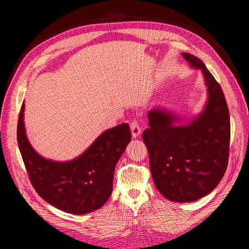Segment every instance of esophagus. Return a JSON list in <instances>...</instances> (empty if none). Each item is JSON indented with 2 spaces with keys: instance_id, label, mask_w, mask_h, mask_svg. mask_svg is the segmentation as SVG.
I'll return each instance as SVG.
<instances>
[{
  "instance_id": "1",
  "label": "esophagus",
  "mask_w": 249,
  "mask_h": 249,
  "mask_svg": "<svg viewBox=\"0 0 249 249\" xmlns=\"http://www.w3.org/2000/svg\"><path fill=\"white\" fill-rule=\"evenodd\" d=\"M130 126H131V132H132L133 138H137L139 135L141 134V129H140V126H139V124H138L137 120H132Z\"/></svg>"
}]
</instances>
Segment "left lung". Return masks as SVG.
<instances>
[{
	"label": "left lung",
	"mask_w": 249,
	"mask_h": 249,
	"mask_svg": "<svg viewBox=\"0 0 249 249\" xmlns=\"http://www.w3.org/2000/svg\"><path fill=\"white\" fill-rule=\"evenodd\" d=\"M192 69L199 70L207 86L202 110L189 122L161 107L147 113L142 139L157 189L171 201H195L212 192L228 167L231 124L220 85L200 59L182 53Z\"/></svg>",
	"instance_id": "1"
}]
</instances>
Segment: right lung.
I'll return each instance as SVG.
<instances>
[{"mask_svg":"<svg viewBox=\"0 0 249 249\" xmlns=\"http://www.w3.org/2000/svg\"><path fill=\"white\" fill-rule=\"evenodd\" d=\"M22 104L18 143L30 180L39 196L66 213L83 215L100 209L112 193L114 169L131 141L130 126L118 124L103 132L84 153L71 161L39 155L29 142Z\"/></svg>","mask_w":249,"mask_h":249,"instance_id":"right-lung-1","label":"right lung"}]
</instances>
